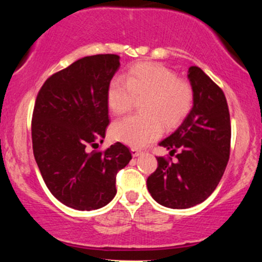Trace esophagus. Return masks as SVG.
Segmentation results:
<instances>
[{
    "label": "esophagus",
    "instance_id": "esophagus-1",
    "mask_svg": "<svg viewBox=\"0 0 262 262\" xmlns=\"http://www.w3.org/2000/svg\"><path fill=\"white\" fill-rule=\"evenodd\" d=\"M142 152L141 149H138V148H135V147H133L132 148V155H133V157H138V156H141L142 155Z\"/></svg>",
    "mask_w": 262,
    "mask_h": 262
}]
</instances>
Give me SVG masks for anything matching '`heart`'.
Returning a JSON list of instances; mask_svg holds the SVG:
<instances>
[{
  "mask_svg": "<svg viewBox=\"0 0 262 262\" xmlns=\"http://www.w3.org/2000/svg\"><path fill=\"white\" fill-rule=\"evenodd\" d=\"M107 105L116 115L127 113L140 100L142 114L130 115L115 122L111 134L133 147H144L162 134V124L172 128L189 115L194 90L186 79L164 66L138 63L129 69L125 80L116 76L107 87Z\"/></svg>",
  "mask_w": 262,
  "mask_h": 262,
  "instance_id": "heart-1",
  "label": "heart"
}]
</instances>
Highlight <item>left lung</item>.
Segmentation results:
<instances>
[{
  "mask_svg": "<svg viewBox=\"0 0 262 262\" xmlns=\"http://www.w3.org/2000/svg\"><path fill=\"white\" fill-rule=\"evenodd\" d=\"M194 105L183 123L159 142L177 152L157 157L158 167L147 179L152 198L165 207L189 208L205 201L221 182L230 156L231 123L223 90L201 68H189Z\"/></svg>",
  "mask_w": 262,
  "mask_h": 262,
  "instance_id": "1",
  "label": "left lung"
}]
</instances>
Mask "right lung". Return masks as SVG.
Returning a JSON list of instances; mask_svg holds the SVG:
<instances>
[{"instance_id": "1", "label": "right lung", "mask_w": 262, "mask_h": 262, "mask_svg": "<svg viewBox=\"0 0 262 262\" xmlns=\"http://www.w3.org/2000/svg\"><path fill=\"white\" fill-rule=\"evenodd\" d=\"M118 68V55L86 56L49 76L34 103V159L51 194L75 210L109 204L116 195L117 172L132 159L121 142L91 151L105 138L107 87Z\"/></svg>"}]
</instances>
